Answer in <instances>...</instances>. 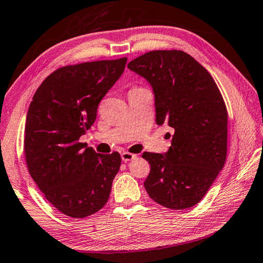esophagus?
<instances>
[{
  "label": "esophagus",
  "mask_w": 263,
  "mask_h": 263,
  "mask_svg": "<svg viewBox=\"0 0 263 263\" xmlns=\"http://www.w3.org/2000/svg\"><path fill=\"white\" fill-rule=\"evenodd\" d=\"M135 158H136V155L127 153V151H124V153L121 154V159L123 160V162H129V160H133Z\"/></svg>",
  "instance_id": "1"
}]
</instances>
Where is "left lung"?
Listing matches in <instances>:
<instances>
[{
	"instance_id": "left-lung-1",
	"label": "left lung",
	"mask_w": 263,
	"mask_h": 263,
	"mask_svg": "<svg viewBox=\"0 0 263 263\" xmlns=\"http://www.w3.org/2000/svg\"><path fill=\"white\" fill-rule=\"evenodd\" d=\"M128 69L153 87L158 126L174 130L166 153L142 155L151 166L145 190L166 208H191L205 195L227 159L223 97L208 70L182 50H153L129 62Z\"/></svg>"
}]
</instances>
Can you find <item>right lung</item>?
Returning a JSON list of instances; mask_svg holds the SVG:
<instances>
[{
    "label": "right lung",
    "instance_id": "obj_1",
    "mask_svg": "<svg viewBox=\"0 0 263 263\" xmlns=\"http://www.w3.org/2000/svg\"><path fill=\"white\" fill-rule=\"evenodd\" d=\"M127 58L60 68L35 91L27 112L24 153L29 172L55 208L84 218L106 204L121 157L81 143L97 108L123 73Z\"/></svg>",
    "mask_w": 263,
    "mask_h": 263
}]
</instances>
